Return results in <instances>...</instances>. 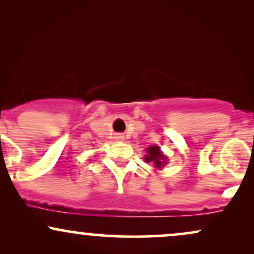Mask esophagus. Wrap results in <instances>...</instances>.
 <instances>
[{
    "mask_svg": "<svg viewBox=\"0 0 254 254\" xmlns=\"http://www.w3.org/2000/svg\"><path fill=\"white\" fill-rule=\"evenodd\" d=\"M116 139H118V141H124V135H122V133H117V135H116Z\"/></svg>",
    "mask_w": 254,
    "mask_h": 254,
    "instance_id": "obj_1",
    "label": "esophagus"
}]
</instances>
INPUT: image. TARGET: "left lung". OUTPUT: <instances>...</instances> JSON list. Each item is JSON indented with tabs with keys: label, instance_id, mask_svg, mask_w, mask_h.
<instances>
[{
	"label": "left lung",
	"instance_id": "8db88e82",
	"mask_svg": "<svg viewBox=\"0 0 254 254\" xmlns=\"http://www.w3.org/2000/svg\"><path fill=\"white\" fill-rule=\"evenodd\" d=\"M144 161L151 162L156 168L161 170V168L167 164V156H165L164 154H162V151L160 150V147H157V145H151V147L147 148V155L144 156Z\"/></svg>",
	"mask_w": 254,
	"mask_h": 254
}]
</instances>
